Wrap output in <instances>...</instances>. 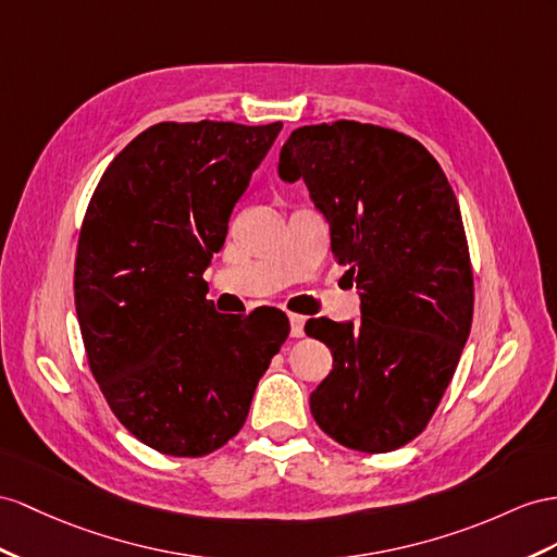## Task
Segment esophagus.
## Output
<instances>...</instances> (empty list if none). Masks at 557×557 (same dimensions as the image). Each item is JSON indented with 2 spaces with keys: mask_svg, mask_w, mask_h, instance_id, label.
Here are the masks:
<instances>
[{
  "mask_svg": "<svg viewBox=\"0 0 557 557\" xmlns=\"http://www.w3.org/2000/svg\"><path fill=\"white\" fill-rule=\"evenodd\" d=\"M289 324H292V336H294V338H301V336H304V326H306V318H304V315H296V312H292V315H289Z\"/></svg>",
  "mask_w": 557,
  "mask_h": 557,
  "instance_id": "34e87169",
  "label": "esophagus"
}]
</instances>
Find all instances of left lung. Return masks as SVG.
Instances as JSON below:
<instances>
[{
    "label": "left lung",
    "instance_id": "8db88e82",
    "mask_svg": "<svg viewBox=\"0 0 557 557\" xmlns=\"http://www.w3.org/2000/svg\"><path fill=\"white\" fill-rule=\"evenodd\" d=\"M280 178H304L362 320H308L334 367L310 411L338 445L383 454L414 440L445 395L473 322L461 209L417 138L338 120L292 132Z\"/></svg>",
    "mask_w": 557,
    "mask_h": 557
}]
</instances>
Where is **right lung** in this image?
Returning <instances> with one entry per match:
<instances>
[{
	"mask_svg": "<svg viewBox=\"0 0 557 557\" xmlns=\"http://www.w3.org/2000/svg\"><path fill=\"white\" fill-rule=\"evenodd\" d=\"M282 122H160L98 181L75 259V308L91 374L143 445L205 456L245 425L289 336L277 308L221 315L202 280Z\"/></svg>",
	"mask_w": 557,
	"mask_h": 557,
	"instance_id": "add662e5",
	"label": "right lung"
}]
</instances>
